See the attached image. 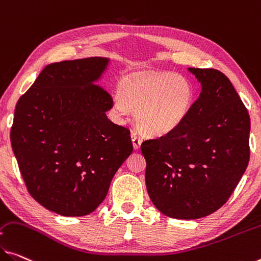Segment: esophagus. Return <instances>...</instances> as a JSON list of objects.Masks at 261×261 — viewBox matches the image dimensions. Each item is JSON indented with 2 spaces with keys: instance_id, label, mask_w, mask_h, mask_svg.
I'll list each match as a JSON object with an SVG mask.
<instances>
[{
  "instance_id": "34e87169",
  "label": "esophagus",
  "mask_w": 261,
  "mask_h": 261,
  "mask_svg": "<svg viewBox=\"0 0 261 261\" xmlns=\"http://www.w3.org/2000/svg\"><path fill=\"white\" fill-rule=\"evenodd\" d=\"M132 142H133L134 149H139L142 143V136L138 132H132Z\"/></svg>"
}]
</instances>
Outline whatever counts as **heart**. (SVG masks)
<instances>
[{
    "mask_svg": "<svg viewBox=\"0 0 261 261\" xmlns=\"http://www.w3.org/2000/svg\"><path fill=\"white\" fill-rule=\"evenodd\" d=\"M113 114L125 120L129 110L136 112V122L143 133L163 136L182 125L195 100L191 83L170 72L139 74L123 79L118 87Z\"/></svg>",
    "mask_w": 261,
    "mask_h": 261,
    "instance_id": "b5f03b06",
    "label": "heart"
}]
</instances>
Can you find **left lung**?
Listing matches in <instances>:
<instances>
[{
	"label": "left lung",
	"mask_w": 261,
	"mask_h": 261,
	"mask_svg": "<svg viewBox=\"0 0 261 261\" xmlns=\"http://www.w3.org/2000/svg\"><path fill=\"white\" fill-rule=\"evenodd\" d=\"M189 72L202 85L177 129L141 144L148 195L170 218L197 219L222 207L250 160V115L225 74Z\"/></svg>",
	"instance_id": "1"
}]
</instances>
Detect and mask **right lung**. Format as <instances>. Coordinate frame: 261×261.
<instances>
[{
    "mask_svg": "<svg viewBox=\"0 0 261 261\" xmlns=\"http://www.w3.org/2000/svg\"><path fill=\"white\" fill-rule=\"evenodd\" d=\"M110 59L52 63L15 108L10 141L29 194L67 217L93 212L133 151L130 132L107 118L111 94L97 85Z\"/></svg>",
    "mask_w": 261,
    "mask_h": 261,
    "instance_id": "1",
    "label": "right lung"
}]
</instances>
